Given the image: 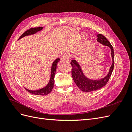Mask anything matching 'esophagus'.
<instances>
[{"label":"esophagus","instance_id":"1","mask_svg":"<svg viewBox=\"0 0 132 132\" xmlns=\"http://www.w3.org/2000/svg\"><path fill=\"white\" fill-rule=\"evenodd\" d=\"M70 57H71V54L69 53H67L64 54V55L62 57V59L64 61H69Z\"/></svg>","mask_w":132,"mask_h":132}]
</instances>
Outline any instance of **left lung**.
Masks as SVG:
<instances>
[{"mask_svg":"<svg viewBox=\"0 0 132 132\" xmlns=\"http://www.w3.org/2000/svg\"><path fill=\"white\" fill-rule=\"evenodd\" d=\"M97 41L98 42L101 43L103 45L109 47L111 50V57L112 58V64L110 67L109 73L105 77L98 80L90 79L84 74L80 65L75 60H72L70 63L71 66H72L71 74H72V77L74 82L80 89L82 91L86 92V93L97 90L104 86L109 81L114 68V57L113 47L112 46L110 42L103 35L97 34Z\"/></svg>","mask_w":132,"mask_h":132,"instance_id":"left-lung-1","label":"left lung"}]
</instances>
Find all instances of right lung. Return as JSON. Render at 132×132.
<instances>
[{"mask_svg": "<svg viewBox=\"0 0 132 132\" xmlns=\"http://www.w3.org/2000/svg\"><path fill=\"white\" fill-rule=\"evenodd\" d=\"M43 29V27H34V28H31V29L27 30L25 31L24 33H23L19 39L20 38L26 36H29L31 35L35 34L38 31H41ZM60 61L59 58H57L55 60V61L53 62L52 65L51 67V78L50 80L49 81V82L48 83V84L42 89H41L38 90H28L26 88H25L28 92H29L30 93L32 94H34L36 95H47L48 94H50L52 90L53 86H54V77H55V71H56L57 69V65L58 62Z\"/></svg>", "mask_w": 132, "mask_h": 132, "instance_id": "1", "label": "right lung"}]
</instances>
